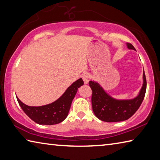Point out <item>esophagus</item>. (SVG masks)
Segmentation results:
<instances>
[{"mask_svg": "<svg viewBox=\"0 0 160 160\" xmlns=\"http://www.w3.org/2000/svg\"><path fill=\"white\" fill-rule=\"evenodd\" d=\"M82 80L84 81V83L87 85V84H88L89 81H90V75H89L88 72H84L82 74Z\"/></svg>", "mask_w": 160, "mask_h": 160, "instance_id": "obj_1", "label": "esophagus"}]
</instances>
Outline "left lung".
<instances>
[{
	"mask_svg": "<svg viewBox=\"0 0 160 160\" xmlns=\"http://www.w3.org/2000/svg\"><path fill=\"white\" fill-rule=\"evenodd\" d=\"M129 49L135 50L131 43H127ZM92 91V106L93 112L99 119L106 122H118L127 120L138 109L145 97L147 82L143 70V85L139 94L134 99L118 100L113 99L104 90L98 83L90 81Z\"/></svg>",
	"mask_w": 160,
	"mask_h": 160,
	"instance_id": "1",
	"label": "left lung"
}]
</instances>
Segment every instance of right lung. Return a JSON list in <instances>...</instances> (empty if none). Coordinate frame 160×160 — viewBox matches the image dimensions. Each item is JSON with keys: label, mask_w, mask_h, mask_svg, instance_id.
Masks as SVG:
<instances>
[{"label": "right lung", "mask_w": 160, "mask_h": 160, "mask_svg": "<svg viewBox=\"0 0 160 160\" xmlns=\"http://www.w3.org/2000/svg\"><path fill=\"white\" fill-rule=\"evenodd\" d=\"M83 84L82 78H80L68 88L60 98L44 106L29 107L22 102L18 97L17 99L23 112L34 122L40 125H54L66 119L78 89Z\"/></svg>", "instance_id": "add662e5"}]
</instances>
